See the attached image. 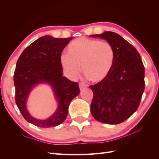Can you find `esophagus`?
Wrapping results in <instances>:
<instances>
[{"instance_id":"esophagus-1","label":"esophagus","mask_w":159,"mask_h":159,"mask_svg":"<svg viewBox=\"0 0 159 159\" xmlns=\"http://www.w3.org/2000/svg\"><path fill=\"white\" fill-rule=\"evenodd\" d=\"M79 86H80V90H83L84 89H86V88L87 87V85H86V84H84V83H80L79 84Z\"/></svg>"}]
</instances>
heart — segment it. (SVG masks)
Instances as JSON below:
<instances>
[{"label": "heart", "mask_w": 159, "mask_h": 159, "mask_svg": "<svg viewBox=\"0 0 159 159\" xmlns=\"http://www.w3.org/2000/svg\"><path fill=\"white\" fill-rule=\"evenodd\" d=\"M115 61L114 48L107 41L80 37L67 48V55L61 56V62L68 75L75 78L80 73L79 66L90 82H103L110 74Z\"/></svg>", "instance_id": "heart-1"}]
</instances>
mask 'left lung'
Instances as JSON below:
<instances>
[{"label":"left lung","instance_id":"8db88e82","mask_svg":"<svg viewBox=\"0 0 159 159\" xmlns=\"http://www.w3.org/2000/svg\"><path fill=\"white\" fill-rule=\"evenodd\" d=\"M107 40L115 51L111 71L104 81L90 86L93 92L91 114L97 121L117 125L138 108L145 88V69L135 48L114 32L93 34Z\"/></svg>","mask_w":159,"mask_h":159}]
</instances>
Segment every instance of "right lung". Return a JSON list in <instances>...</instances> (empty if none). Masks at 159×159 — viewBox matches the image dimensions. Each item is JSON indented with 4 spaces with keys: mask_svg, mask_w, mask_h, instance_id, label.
Segmentation results:
<instances>
[{
    "mask_svg": "<svg viewBox=\"0 0 159 159\" xmlns=\"http://www.w3.org/2000/svg\"><path fill=\"white\" fill-rule=\"evenodd\" d=\"M72 39L45 35L29 45L17 61L13 75L16 103L24 119L38 127L50 128L61 125L67 116L70 101L80 94L78 84L62 76L61 62V53ZM41 83L51 84L59 101L54 115L44 121L32 117L25 106L31 89Z\"/></svg>",
    "mask_w": 159,
    "mask_h": 159,
    "instance_id": "add662e5",
    "label": "right lung"
}]
</instances>
